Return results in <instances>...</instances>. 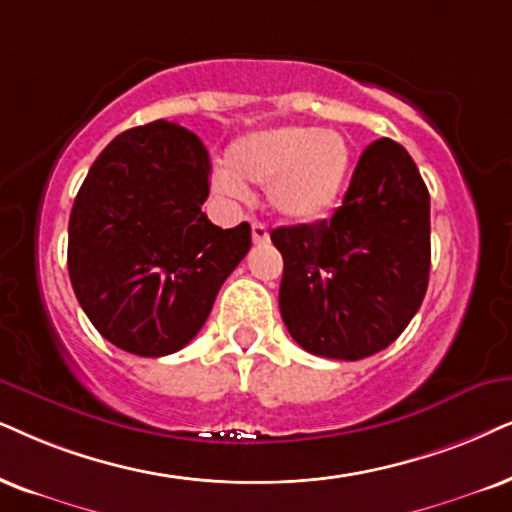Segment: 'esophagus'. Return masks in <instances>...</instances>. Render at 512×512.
Here are the masks:
<instances>
[{"label":"esophagus","instance_id":"obj_1","mask_svg":"<svg viewBox=\"0 0 512 512\" xmlns=\"http://www.w3.org/2000/svg\"><path fill=\"white\" fill-rule=\"evenodd\" d=\"M250 229H252V243H255V245H262V243L269 241V231L262 222H252Z\"/></svg>","mask_w":512,"mask_h":512}]
</instances>
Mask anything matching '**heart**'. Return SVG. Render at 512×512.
Masks as SVG:
<instances>
[{
	"label": "heart",
	"mask_w": 512,
	"mask_h": 512,
	"mask_svg": "<svg viewBox=\"0 0 512 512\" xmlns=\"http://www.w3.org/2000/svg\"><path fill=\"white\" fill-rule=\"evenodd\" d=\"M229 170H217L219 196L243 200L245 184L267 186L269 208L293 222H312L338 203L352 151L338 132L316 125L260 129L236 139L226 153Z\"/></svg>",
	"instance_id": "b5f03b06"
}]
</instances>
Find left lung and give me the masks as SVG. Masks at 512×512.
I'll list each match as a JSON object with an SVG mask.
<instances>
[{
    "mask_svg": "<svg viewBox=\"0 0 512 512\" xmlns=\"http://www.w3.org/2000/svg\"><path fill=\"white\" fill-rule=\"evenodd\" d=\"M278 307L309 354L359 361L392 345L430 278V193L404 146L378 139L361 153L331 219L278 226Z\"/></svg>",
    "mask_w": 512,
    "mask_h": 512,
    "instance_id": "left-lung-1",
    "label": "left lung"
}]
</instances>
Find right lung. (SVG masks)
<instances>
[{
	"label": "right lung",
	"mask_w": 512,
	"mask_h": 512,
	"mask_svg": "<svg viewBox=\"0 0 512 512\" xmlns=\"http://www.w3.org/2000/svg\"><path fill=\"white\" fill-rule=\"evenodd\" d=\"M208 193L210 155L177 122L127 129L94 160L70 212L68 274L115 347L137 357L179 352L248 255L250 224H212L200 210Z\"/></svg>",
	"instance_id": "1"
}]
</instances>
